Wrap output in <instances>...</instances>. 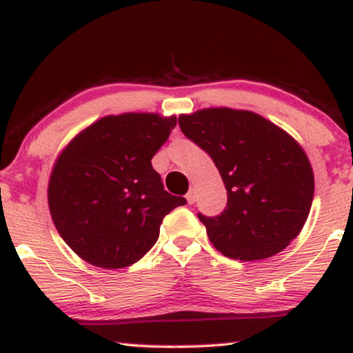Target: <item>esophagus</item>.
Segmentation results:
<instances>
[{"label":"esophagus","instance_id":"1","mask_svg":"<svg viewBox=\"0 0 353 353\" xmlns=\"http://www.w3.org/2000/svg\"><path fill=\"white\" fill-rule=\"evenodd\" d=\"M186 201H188V204H194V202H196V191H194V190L188 191Z\"/></svg>","mask_w":353,"mask_h":353}]
</instances>
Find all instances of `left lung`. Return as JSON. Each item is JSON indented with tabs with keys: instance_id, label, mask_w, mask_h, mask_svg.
Masks as SVG:
<instances>
[{
	"instance_id": "obj_1",
	"label": "left lung",
	"mask_w": 353,
	"mask_h": 353,
	"mask_svg": "<svg viewBox=\"0 0 353 353\" xmlns=\"http://www.w3.org/2000/svg\"><path fill=\"white\" fill-rule=\"evenodd\" d=\"M183 134L209 154L226 188V207L197 214L225 257L262 260L297 238L310 214L315 180L303 149L249 110L202 109L178 119Z\"/></svg>"
}]
</instances>
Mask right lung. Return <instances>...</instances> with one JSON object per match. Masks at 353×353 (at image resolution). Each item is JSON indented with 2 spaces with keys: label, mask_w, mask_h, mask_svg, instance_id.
<instances>
[{
  "label": "right lung",
  "mask_w": 353,
  "mask_h": 353,
  "mask_svg": "<svg viewBox=\"0 0 353 353\" xmlns=\"http://www.w3.org/2000/svg\"><path fill=\"white\" fill-rule=\"evenodd\" d=\"M176 125L157 114L109 115L57 159L48 186L61 238L101 268L137 263L156 244L163 216L186 199L163 190L151 159Z\"/></svg>",
  "instance_id": "1"
}]
</instances>
